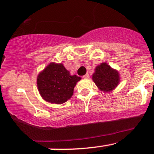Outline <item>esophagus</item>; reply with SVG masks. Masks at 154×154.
<instances>
[{
  "label": "esophagus",
  "mask_w": 154,
  "mask_h": 154,
  "mask_svg": "<svg viewBox=\"0 0 154 154\" xmlns=\"http://www.w3.org/2000/svg\"><path fill=\"white\" fill-rule=\"evenodd\" d=\"M83 79H89V74H85V75L83 76Z\"/></svg>",
  "instance_id": "1"
}]
</instances>
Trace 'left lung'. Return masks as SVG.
Masks as SVG:
<instances>
[{
	"mask_svg": "<svg viewBox=\"0 0 154 154\" xmlns=\"http://www.w3.org/2000/svg\"><path fill=\"white\" fill-rule=\"evenodd\" d=\"M92 79L98 89L104 92L116 89L120 81L118 71L112 68L106 62H102L95 67Z\"/></svg>",
	"mask_w": 154,
	"mask_h": 154,
	"instance_id": "obj_1",
	"label": "left lung"
}]
</instances>
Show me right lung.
<instances>
[{
    "label": "right lung",
    "mask_w": 154,
    "mask_h": 154,
    "mask_svg": "<svg viewBox=\"0 0 154 154\" xmlns=\"http://www.w3.org/2000/svg\"><path fill=\"white\" fill-rule=\"evenodd\" d=\"M80 80L75 74L71 75L63 64L51 62L37 75V89L46 101L61 104L71 98Z\"/></svg>",
    "instance_id": "right-lung-1"
}]
</instances>
